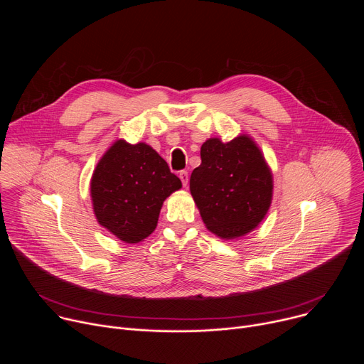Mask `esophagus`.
I'll return each instance as SVG.
<instances>
[{
    "mask_svg": "<svg viewBox=\"0 0 364 364\" xmlns=\"http://www.w3.org/2000/svg\"><path fill=\"white\" fill-rule=\"evenodd\" d=\"M178 177H180V180H181L183 186H184V187H187V184H188V173L183 170V171H180V173H178Z\"/></svg>",
    "mask_w": 364,
    "mask_h": 364,
    "instance_id": "esophagus-1",
    "label": "esophagus"
}]
</instances>
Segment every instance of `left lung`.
I'll return each mask as SVG.
<instances>
[{
  "instance_id": "8db88e82",
  "label": "left lung",
  "mask_w": 364,
  "mask_h": 364,
  "mask_svg": "<svg viewBox=\"0 0 364 364\" xmlns=\"http://www.w3.org/2000/svg\"><path fill=\"white\" fill-rule=\"evenodd\" d=\"M200 155L190 191L205 228L222 239L252 232L267 216L274 191L261 149L249 135H239L229 142L207 139Z\"/></svg>"
}]
</instances>
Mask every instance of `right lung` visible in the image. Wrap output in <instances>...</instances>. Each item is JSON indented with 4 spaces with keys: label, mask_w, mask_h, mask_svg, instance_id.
I'll return each mask as SVG.
<instances>
[{
    "label": "right lung",
    "mask_w": 364,
    "mask_h": 364,
    "mask_svg": "<svg viewBox=\"0 0 364 364\" xmlns=\"http://www.w3.org/2000/svg\"><path fill=\"white\" fill-rule=\"evenodd\" d=\"M180 188V178L157 151L124 139L102 155L90 180L99 225L125 243L148 237L157 228L164 200Z\"/></svg>",
    "instance_id": "add662e5"
}]
</instances>
